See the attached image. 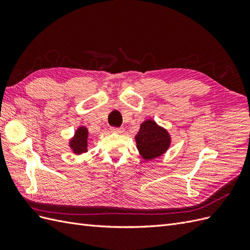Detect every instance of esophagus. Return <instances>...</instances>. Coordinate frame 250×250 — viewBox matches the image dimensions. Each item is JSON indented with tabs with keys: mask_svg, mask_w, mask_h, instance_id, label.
<instances>
[{
	"mask_svg": "<svg viewBox=\"0 0 250 250\" xmlns=\"http://www.w3.org/2000/svg\"><path fill=\"white\" fill-rule=\"evenodd\" d=\"M111 131L112 132H116V133H123L124 129L122 127H112L111 128Z\"/></svg>",
	"mask_w": 250,
	"mask_h": 250,
	"instance_id": "esophagus-1",
	"label": "esophagus"
}]
</instances>
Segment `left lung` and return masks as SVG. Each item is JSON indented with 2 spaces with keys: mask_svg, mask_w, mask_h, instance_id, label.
<instances>
[{
  "mask_svg": "<svg viewBox=\"0 0 250 250\" xmlns=\"http://www.w3.org/2000/svg\"><path fill=\"white\" fill-rule=\"evenodd\" d=\"M137 148L144 160L150 161L163 155L171 144L169 132L158 126L153 120L143 122L135 135Z\"/></svg>",
  "mask_w": 250,
  "mask_h": 250,
  "instance_id": "obj_1",
  "label": "left lung"
}]
</instances>
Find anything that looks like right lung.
<instances>
[{
  "label": "right lung",
  "instance_id": "obj_1",
  "mask_svg": "<svg viewBox=\"0 0 250 250\" xmlns=\"http://www.w3.org/2000/svg\"><path fill=\"white\" fill-rule=\"evenodd\" d=\"M87 139L88 131L84 126L79 127L75 132L74 138L70 141V147L74 153L81 154L87 151Z\"/></svg>",
  "mask_w": 250,
  "mask_h": 250
}]
</instances>
